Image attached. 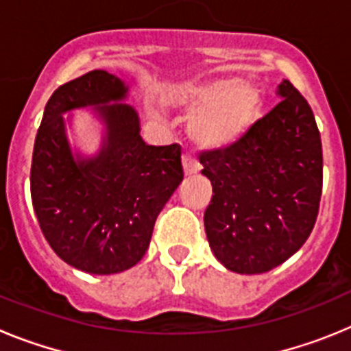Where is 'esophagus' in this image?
I'll return each instance as SVG.
<instances>
[{
	"mask_svg": "<svg viewBox=\"0 0 351 351\" xmlns=\"http://www.w3.org/2000/svg\"><path fill=\"white\" fill-rule=\"evenodd\" d=\"M182 170H184L186 176H195V173L200 172V163L190 154H184L182 156Z\"/></svg>",
	"mask_w": 351,
	"mask_h": 351,
	"instance_id": "obj_1",
	"label": "esophagus"
}]
</instances>
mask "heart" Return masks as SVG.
I'll return each mask as SVG.
<instances>
[{
	"mask_svg": "<svg viewBox=\"0 0 351 351\" xmlns=\"http://www.w3.org/2000/svg\"><path fill=\"white\" fill-rule=\"evenodd\" d=\"M169 100L191 116L190 135L195 144L214 151L237 144L253 128L263 105L255 84L239 79L186 84L170 93Z\"/></svg>",
	"mask_w": 351,
	"mask_h": 351,
	"instance_id": "heart-1",
	"label": "heart"
}]
</instances>
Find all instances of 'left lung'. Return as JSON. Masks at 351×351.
Instances as JSON below:
<instances>
[{
    "instance_id": "left-lung-1",
    "label": "left lung",
    "mask_w": 351,
    "mask_h": 351,
    "mask_svg": "<svg viewBox=\"0 0 351 351\" xmlns=\"http://www.w3.org/2000/svg\"><path fill=\"white\" fill-rule=\"evenodd\" d=\"M281 101L237 144L200 154L213 184L204 225L228 271L262 274L300 250L322 197L320 132L302 95L283 80Z\"/></svg>"
}]
</instances>
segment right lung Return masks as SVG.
Here are the masks:
<instances>
[{
    "mask_svg": "<svg viewBox=\"0 0 351 351\" xmlns=\"http://www.w3.org/2000/svg\"><path fill=\"white\" fill-rule=\"evenodd\" d=\"M125 80L105 70L52 93L35 138L31 200L43 235L63 262L89 274H117L147 251L154 221L181 184V145H147ZM93 108L104 125L99 153L71 149L66 112Z\"/></svg>",
    "mask_w": 351,
    "mask_h": 351,
    "instance_id": "add662e5",
    "label": "right lung"
}]
</instances>
